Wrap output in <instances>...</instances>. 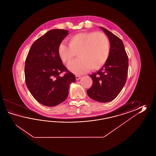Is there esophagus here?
I'll return each mask as SVG.
<instances>
[{
	"label": "esophagus",
	"instance_id": "obj_1",
	"mask_svg": "<svg viewBox=\"0 0 156 156\" xmlns=\"http://www.w3.org/2000/svg\"><path fill=\"white\" fill-rule=\"evenodd\" d=\"M81 77L78 76V75H76V80H79L81 79Z\"/></svg>",
	"mask_w": 156,
	"mask_h": 156
}]
</instances>
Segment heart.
<instances>
[{
    "instance_id": "obj_1",
    "label": "heart",
    "mask_w": 156,
    "mask_h": 156,
    "mask_svg": "<svg viewBox=\"0 0 156 156\" xmlns=\"http://www.w3.org/2000/svg\"><path fill=\"white\" fill-rule=\"evenodd\" d=\"M110 44L109 38L103 32H89L77 33L69 39V45L61 42L57 53L65 64H69L76 53L78 58L68 66L69 69L76 75L86 73L91 69L99 70L109 58Z\"/></svg>"
}]
</instances>
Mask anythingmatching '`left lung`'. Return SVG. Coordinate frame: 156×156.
I'll use <instances>...</instances> for the list:
<instances>
[{"instance_id": "obj_1", "label": "left lung", "mask_w": 156, "mask_h": 156, "mask_svg": "<svg viewBox=\"0 0 156 156\" xmlns=\"http://www.w3.org/2000/svg\"><path fill=\"white\" fill-rule=\"evenodd\" d=\"M109 40V58L103 67L90 75L93 85L86 92L92 99L107 103L118 95L126 83L128 70V57L123 41L105 28L100 27Z\"/></svg>"}]
</instances>
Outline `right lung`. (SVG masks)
I'll return each mask as SVG.
<instances>
[{
  "label": "right lung",
  "mask_w": 156,
  "mask_h": 156,
  "mask_svg": "<svg viewBox=\"0 0 156 156\" xmlns=\"http://www.w3.org/2000/svg\"><path fill=\"white\" fill-rule=\"evenodd\" d=\"M69 34L65 30H51L36 40L27 56L24 73L26 85L37 101L55 106L66 99L70 83L76 81L58 55L60 43ZM67 73L63 77L60 73Z\"/></svg>",
  "instance_id": "right-lung-1"
}]
</instances>
